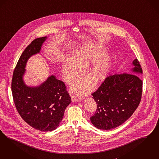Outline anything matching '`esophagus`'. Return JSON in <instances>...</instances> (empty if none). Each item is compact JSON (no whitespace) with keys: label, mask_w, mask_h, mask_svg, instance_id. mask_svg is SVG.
Masks as SVG:
<instances>
[{"label":"esophagus","mask_w":159,"mask_h":159,"mask_svg":"<svg viewBox=\"0 0 159 159\" xmlns=\"http://www.w3.org/2000/svg\"><path fill=\"white\" fill-rule=\"evenodd\" d=\"M71 98H72V101H80L81 99H82L81 97H78V96H75V95H72Z\"/></svg>","instance_id":"esophagus-1"}]
</instances>
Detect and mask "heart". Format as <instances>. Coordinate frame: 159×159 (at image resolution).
Instances as JSON below:
<instances>
[{
	"instance_id": "b5f03b06",
	"label": "heart",
	"mask_w": 159,
	"mask_h": 159,
	"mask_svg": "<svg viewBox=\"0 0 159 159\" xmlns=\"http://www.w3.org/2000/svg\"><path fill=\"white\" fill-rule=\"evenodd\" d=\"M102 49L95 43H87L76 53L75 57H68L62 67V77L65 82L70 84L82 74V68L87 67L88 77L74 82L71 91L78 94H85L93 86V80L98 82L106 78L109 72L110 57L108 54H100Z\"/></svg>"
}]
</instances>
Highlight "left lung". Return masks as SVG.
I'll return each instance as SVG.
<instances>
[{
  "instance_id": "obj_1",
  "label": "left lung",
  "mask_w": 159,
  "mask_h": 159,
  "mask_svg": "<svg viewBox=\"0 0 159 159\" xmlns=\"http://www.w3.org/2000/svg\"><path fill=\"white\" fill-rule=\"evenodd\" d=\"M133 64L134 68L132 72L106 77L91 94L97 104L96 111L90 117L95 127L104 130L116 128L128 120L138 107L143 91V81L139 75L143 71L138 59H134Z\"/></svg>"
}]
</instances>
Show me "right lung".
<instances>
[{"label": "right lung", "instance_id": "obj_1", "mask_svg": "<svg viewBox=\"0 0 159 159\" xmlns=\"http://www.w3.org/2000/svg\"><path fill=\"white\" fill-rule=\"evenodd\" d=\"M46 39L36 38L24 50L13 71L11 88L16 108L24 121L35 129L51 131L59 126L71 102L65 83L51 75L40 86L30 87L22 78L28 59L40 52Z\"/></svg>", "mask_w": 159, "mask_h": 159}]
</instances>
